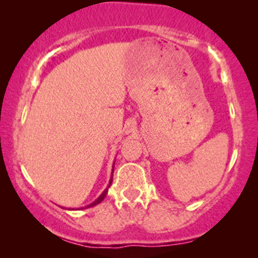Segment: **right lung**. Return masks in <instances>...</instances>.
Masks as SVG:
<instances>
[{"label":"right lung","mask_w":258,"mask_h":258,"mask_svg":"<svg viewBox=\"0 0 258 258\" xmlns=\"http://www.w3.org/2000/svg\"><path fill=\"white\" fill-rule=\"evenodd\" d=\"M112 172H114V166H112ZM111 182H112V176H111V178H110V182H109V185H108V188H109V186H110ZM108 188H106L105 190L103 191V193L99 195V198H98V199H97V200H94L93 203L90 204V205H87V206H86V207H92V206H96V205H98V204L100 203V201H103V200H104V198L106 197V194H108Z\"/></svg>","instance_id":"obj_1"}]
</instances>
